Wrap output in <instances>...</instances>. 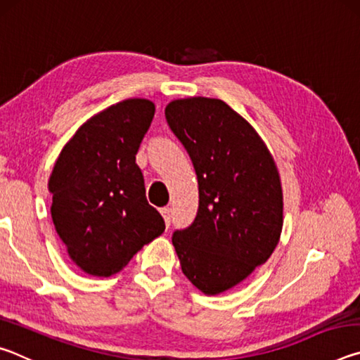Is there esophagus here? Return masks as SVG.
<instances>
[{"mask_svg": "<svg viewBox=\"0 0 360 360\" xmlns=\"http://www.w3.org/2000/svg\"><path fill=\"white\" fill-rule=\"evenodd\" d=\"M160 212H162L163 219H165L167 227H169V222H172V210H169L168 206H165V208H162V210H160Z\"/></svg>", "mask_w": 360, "mask_h": 360, "instance_id": "obj_1", "label": "esophagus"}]
</instances>
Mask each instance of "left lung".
<instances>
[{"label": "left lung", "mask_w": 360, "mask_h": 360, "mask_svg": "<svg viewBox=\"0 0 360 360\" xmlns=\"http://www.w3.org/2000/svg\"><path fill=\"white\" fill-rule=\"evenodd\" d=\"M165 117L198 179L197 216L174 231L173 246L195 288L222 294L265 264L281 236L276 163L252 125L222 100H174Z\"/></svg>", "instance_id": "1"}]
</instances>
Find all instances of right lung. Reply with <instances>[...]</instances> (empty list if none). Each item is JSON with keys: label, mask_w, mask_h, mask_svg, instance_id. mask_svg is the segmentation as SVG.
I'll return each mask as SVG.
<instances>
[{"label": "right lung", "mask_w": 360, "mask_h": 360, "mask_svg": "<svg viewBox=\"0 0 360 360\" xmlns=\"http://www.w3.org/2000/svg\"><path fill=\"white\" fill-rule=\"evenodd\" d=\"M154 103L130 98L79 127L53 165V225L84 273L108 278L165 230L146 198L136 154L154 119Z\"/></svg>", "instance_id": "1"}]
</instances>
